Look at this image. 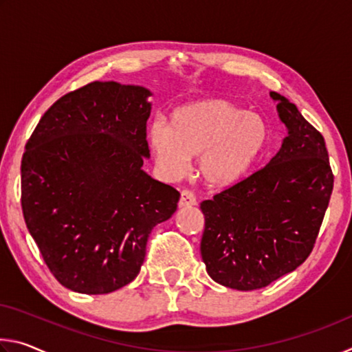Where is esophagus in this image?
<instances>
[{
    "label": "esophagus",
    "instance_id": "34e87169",
    "mask_svg": "<svg viewBox=\"0 0 352 352\" xmlns=\"http://www.w3.org/2000/svg\"><path fill=\"white\" fill-rule=\"evenodd\" d=\"M197 204V199H195V195L192 190L189 189H183L182 194H180V200H178V206L184 208V206H194Z\"/></svg>",
    "mask_w": 352,
    "mask_h": 352
}]
</instances>
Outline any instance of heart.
<instances>
[{
  "mask_svg": "<svg viewBox=\"0 0 352 352\" xmlns=\"http://www.w3.org/2000/svg\"><path fill=\"white\" fill-rule=\"evenodd\" d=\"M148 141L158 164L182 174L199 155V172L211 186H230L253 168L269 146L265 119L226 99H204L178 107L169 126L155 121Z\"/></svg>",
  "mask_w": 352,
  "mask_h": 352,
  "instance_id": "b5f03b06",
  "label": "heart"
}]
</instances>
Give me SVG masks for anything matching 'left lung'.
Wrapping results in <instances>:
<instances>
[{"label":"left lung","mask_w":352,"mask_h":352,"mask_svg":"<svg viewBox=\"0 0 352 352\" xmlns=\"http://www.w3.org/2000/svg\"><path fill=\"white\" fill-rule=\"evenodd\" d=\"M279 119L289 133L264 168L200 204V252L214 281L256 290L307 259L329 205L333 174L323 135L281 94Z\"/></svg>","instance_id":"obj_1"}]
</instances>
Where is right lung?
Listing matches in <instances>:
<instances>
[{
    "mask_svg": "<svg viewBox=\"0 0 352 352\" xmlns=\"http://www.w3.org/2000/svg\"><path fill=\"white\" fill-rule=\"evenodd\" d=\"M151 91L91 82L52 104L21 160L29 233L58 283L110 294L138 276L155 225L180 192L142 170Z\"/></svg>",
    "mask_w": 352,
    "mask_h": 352,
    "instance_id": "obj_1",
    "label": "right lung"
}]
</instances>
